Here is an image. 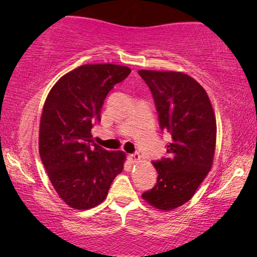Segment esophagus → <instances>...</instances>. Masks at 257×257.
Returning a JSON list of instances; mask_svg holds the SVG:
<instances>
[{
    "label": "esophagus",
    "instance_id": "obj_1",
    "mask_svg": "<svg viewBox=\"0 0 257 257\" xmlns=\"http://www.w3.org/2000/svg\"><path fill=\"white\" fill-rule=\"evenodd\" d=\"M128 158H130V160H131V163H133V164L139 163L140 159H142V157H140V154L138 152H136V153H133V154H130Z\"/></svg>",
    "mask_w": 257,
    "mask_h": 257
}]
</instances>
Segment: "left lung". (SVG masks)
<instances>
[{"instance_id": "obj_1", "label": "left lung", "mask_w": 257, "mask_h": 257, "mask_svg": "<svg viewBox=\"0 0 257 257\" xmlns=\"http://www.w3.org/2000/svg\"><path fill=\"white\" fill-rule=\"evenodd\" d=\"M138 73L152 92L160 128L171 136L166 157L153 161L157 184L142 196L151 206L168 212L191 200L212 168L215 114L208 94L191 76L152 70Z\"/></svg>"}]
</instances>
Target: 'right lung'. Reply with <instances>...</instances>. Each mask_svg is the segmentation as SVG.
Segmentation results:
<instances>
[{"instance_id":"right-lung-1","label":"right lung","mask_w":257,"mask_h":257,"mask_svg":"<svg viewBox=\"0 0 257 257\" xmlns=\"http://www.w3.org/2000/svg\"><path fill=\"white\" fill-rule=\"evenodd\" d=\"M115 64H85L61 77L45 99L40 124V156L55 191L75 209L103 202L124 168L122 151L92 142L107 93L130 75Z\"/></svg>"}]
</instances>
